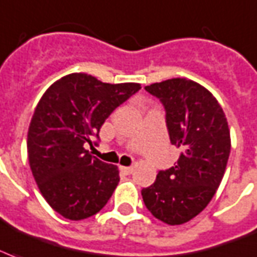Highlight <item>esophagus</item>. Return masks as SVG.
<instances>
[{
    "label": "esophagus",
    "instance_id": "esophagus-1",
    "mask_svg": "<svg viewBox=\"0 0 257 257\" xmlns=\"http://www.w3.org/2000/svg\"><path fill=\"white\" fill-rule=\"evenodd\" d=\"M121 171L125 172V174H126V175H129V174H132L133 167H121Z\"/></svg>",
    "mask_w": 257,
    "mask_h": 257
}]
</instances>
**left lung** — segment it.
Returning <instances> with one entry per match:
<instances>
[{
	"label": "left lung",
	"mask_w": 257,
	"mask_h": 257,
	"mask_svg": "<svg viewBox=\"0 0 257 257\" xmlns=\"http://www.w3.org/2000/svg\"><path fill=\"white\" fill-rule=\"evenodd\" d=\"M146 90L164 105L170 140L181 155L142 190L143 201L155 218L182 225L207 206L224 178L230 154L228 121L214 95L191 79L172 78Z\"/></svg>",
	"instance_id": "obj_1"
}]
</instances>
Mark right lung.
<instances>
[{
  "label": "right lung",
  "mask_w": 257,
  "mask_h": 257,
  "mask_svg": "<svg viewBox=\"0 0 257 257\" xmlns=\"http://www.w3.org/2000/svg\"><path fill=\"white\" fill-rule=\"evenodd\" d=\"M142 89L140 83H103L72 72L46 90L29 124V167L48 205L64 218L97 214L120 182L118 167L94 158L93 144L110 113Z\"/></svg>",
  "instance_id": "right-lung-1"
}]
</instances>
